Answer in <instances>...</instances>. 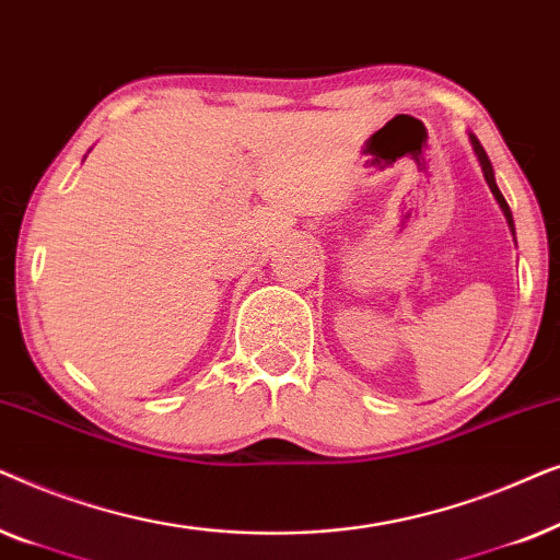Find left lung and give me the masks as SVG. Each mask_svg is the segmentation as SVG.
Listing matches in <instances>:
<instances>
[{"label": "left lung", "mask_w": 560, "mask_h": 560, "mask_svg": "<svg viewBox=\"0 0 560 560\" xmlns=\"http://www.w3.org/2000/svg\"><path fill=\"white\" fill-rule=\"evenodd\" d=\"M469 142H471V148H474V155H477V160H479V165H481V173H485V180H487V186H489V190H492L494 201H497V203H500V209H502V213H504V219H508V226H510V232H512V236H515V221H512V211H510V206H508V201H504V196L500 194V188H497V180H494V171H492V163H489V158H487V152H485V148H481V144H479V140H477V137H474L471 132H469ZM515 244H517V240H515Z\"/></svg>", "instance_id": "1"}]
</instances>
